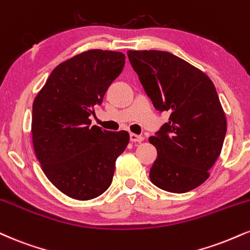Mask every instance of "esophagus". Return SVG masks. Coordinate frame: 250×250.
Returning a JSON list of instances; mask_svg holds the SVG:
<instances>
[{"instance_id": "1", "label": "esophagus", "mask_w": 250, "mask_h": 250, "mask_svg": "<svg viewBox=\"0 0 250 250\" xmlns=\"http://www.w3.org/2000/svg\"><path fill=\"white\" fill-rule=\"evenodd\" d=\"M130 141L131 142H142V141H144V136H142V135H136V134H130Z\"/></svg>"}]
</instances>
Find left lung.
Here are the masks:
<instances>
[{
	"instance_id": "8db88e82",
	"label": "left lung",
	"mask_w": 250,
	"mask_h": 250,
	"mask_svg": "<svg viewBox=\"0 0 250 250\" xmlns=\"http://www.w3.org/2000/svg\"><path fill=\"white\" fill-rule=\"evenodd\" d=\"M129 62L159 112H169L149 142L157 149L150 180L162 190L185 193L203 184L220 155L227 122L212 80L164 51H128Z\"/></svg>"
}]
</instances>
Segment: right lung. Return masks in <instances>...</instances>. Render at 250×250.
Segmentation results:
<instances>
[{"instance_id": "obj_1", "label": "right lung", "mask_w": 250, "mask_h": 250, "mask_svg": "<svg viewBox=\"0 0 250 250\" xmlns=\"http://www.w3.org/2000/svg\"><path fill=\"white\" fill-rule=\"evenodd\" d=\"M125 62L115 51L80 53L51 72L34 101L36 156L47 179L73 199H93L109 188L116 158L129 143L127 131L91 127L89 120Z\"/></svg>"}]
</instances>
